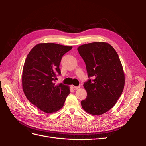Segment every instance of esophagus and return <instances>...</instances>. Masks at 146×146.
Segmentation results:
<instances>
[{
  "mask_svg": "<svg viewBox=\"0 0 146 146\" xmlns=\"http://www.w3.org/2000/svg\"><path fill=\"white\" fill-rule=\"evenodd\" d=\"M80 86H74V85H72V88H73L74 89H75V90H76V89H79V88H80Z\"/></svg>",
  "mask_w": 146,
  "mask_h": 146,
  "instance_id": "34e87169",
  "label": "esophagus"
}]
</instances>
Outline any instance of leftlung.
I'll return each instance as SVG.
<instances>
[{"mask_svg": "<svg viewBox=\"0 0 146 146\" xmlns=\"http://www.w3.org/2000/svg\"><path fill=\"white\" fill-rule=\"evenodd\" d=\"M85 62L89 79L84 83L87 97L82 108L92 115H101L115 105L123 91L125 74L117 52L105 42H94L78 48Z\"/></svg>", "mask_w": 146, "mask_h": 146, "instance_id": "1", "label": "left lung"}]
</instances>
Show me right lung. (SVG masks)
Returning <instances> with one entry per match:
<instances>
[{"instance_id":"right-lung-1","label":"right lung","mask_w":146,"mask_h":146,"mask_svg":"<svg viewBox=\"0 0 146 146\" xmlns=\"http://www.w3.org/2000/svg\"><path fill=\"white\" fill-rule=\"evenodd\" d=\"M72 47L55 43L36 45L28 54L23 67L22 89L27 98L41 111L51 113L61 110L70 93L69 86L56 85L59 66Z\"/></svg>"}]
</instances>
